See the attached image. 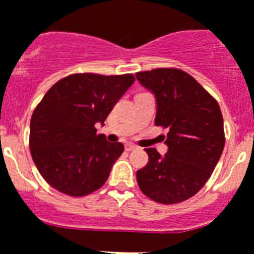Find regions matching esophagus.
<instances>
[{"mask_svg": "<svg viewBox=\"0 0 254 254\" xmlns=\"http://www.w3.org/2000/svg\"><path fill=\"white\" fill-rule=\"evenodd\" d=\"M125 150H127V151H129V152H130V151H134V150H137V146H135V144L127 143V146H125Z\"/></svg>", "mask_w": 254, "mask_h": 254, "instance_id": "esophagus-1", "label": "esophagus"}]
</instances>
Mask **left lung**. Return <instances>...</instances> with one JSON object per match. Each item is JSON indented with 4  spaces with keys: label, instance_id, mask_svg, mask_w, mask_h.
<instances>
[{
    "label": "left lung",
    "instance_id": "left-lung-1",
    "mask_svg": "<svg viewBox=\"0 0 254 254\" xmlns=\"http://www.w3.org/2000/svg\"><path fill=\"white\" fill-rule=\"evenodd\" d=\"M135 77L155 95L156 127L169 129L164 156L146 148L148 163L137 172L138 185L153 201L181 203L205 185L222 155V114L216 99L181 69L157 68Z\"/></svg>",
    "mask_w": 254,
    "mask_h": 254
}]
</instances>
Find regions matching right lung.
Instances as JSON below:
<instances>
[{
  "instance_id": "add662e5",
  "label": "right lung",
  "mask_w": 254,
  "mask_h": 254,
  "mask_svg": "<svg viewBox=\"0 0 254 254\" xmlns=\"http://www.w3.org/2000/svg\"><path fill=\"white\" fill-rule=\"evenodd\" d=\"M133 74H71L59 80L33 111L32 159L44 180L69 196L101 189L124 144L97 134L117 101L133 85Z\"/></svg>"
}]
</instances>
